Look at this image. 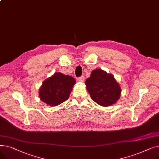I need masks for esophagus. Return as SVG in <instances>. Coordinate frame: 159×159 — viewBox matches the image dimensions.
I'll return each instance as SVG.
<instances>
[{
    "mask_svg": "<svg viewBox=\"0 0 159 159\" xmlns=\"http://www.w3.org/2000/svg\"><path fill=\"white\" fill-rule=\"evenodd\" d=\"M77 80H78V82H84V77H83V76L80 77H79V78L77 79Z\"/></svg>",
    "mask_w": 159,
    "mask_h": 159,
    "instance_id": "34e87169",
    "label": "esophagus"
}]
</instances>
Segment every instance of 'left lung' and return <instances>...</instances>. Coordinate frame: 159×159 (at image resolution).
Here are the masks:
<instances>
[{
	"label": "left lung",
	"instance_id": "8db88e82",
	"mask_svg": "<svg viewBox=\"0 0 159 159\" xmlns=\"http://www.w3.org/2000/svg\"><path fill=\"white\" fill-rule=\"evenodd\" d=\"M87 90L91 98L102 106H110L118 101L121 88L113 75L96 69L86 80Z\"/></svg>",
	"mask_w": 159,
	"mask_h": 159
}]
</instances>
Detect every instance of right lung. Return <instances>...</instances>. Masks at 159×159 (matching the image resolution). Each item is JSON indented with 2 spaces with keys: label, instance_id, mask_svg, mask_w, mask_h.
Returning <instances> with one entry per match:
<instances>
[{
  "label": "right lung",
  "instance_id": "right-lung-1",
  "mask_svg": "<svg viewBox=\"0 0 159 159\" xmlns=\"http://www.w3.org/2000/svg\"><path fill=\"white\" fill-rule=\"evenodd\" d=\"M75 83L71 76L55 73L43 82L39 89V97L48 105L57 106L68 100Z\"/></svg>",
  "mask_w": 159,
  "mask_h": 159
}]
</instances>
